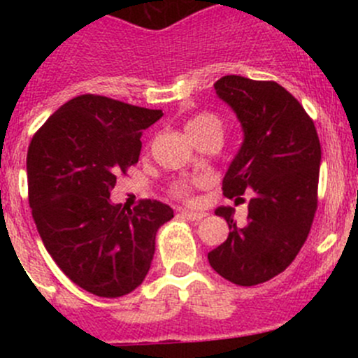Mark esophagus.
I'll return each mask as SVG.
<instances>
[{"label": "esophagus", "mask_w": 358, "mask_h": 358, "mask_svg": "<svg viewBox=\"0 0 358 358\" xmlns=\"http://www.w3.org/2000/svg\"><path fill=\"white\" fill-rule=\"evenodd\" d=\"M180 215H182L185 220H190V222H201V220L206 216V213H196V211H189V209H183Z\"/></svg>", "instance_id": "esophagus-1"}]
</instances>
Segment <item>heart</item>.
Here are the masks:
<instances>
[{"label":"heart","mask_w":358,"mask_h":358,"mask_svg":"<svg viewBox=\"0 0 358 358\" xmlns=\"http://www.w3.org/2000/svg\"><path fill=\"white\" fill-rule=\"evenodd\" d=\"M187 133L194 142L204 138L208 135H223V121L213 112H199V114L192 115L187 121ZM208 180L204 176H197V178H180L169 185V192L173 197L183 201L192 199L194 189L199 185H204Z\"/></svg>","instance_id":"obj_1"}]
</instances>
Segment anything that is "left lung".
Instances as JSON below:
<instances>
[{
  "label": "left lung",
  "mask_w": 358,
  "mask_h": 358,
  "mask_svg": "<svg viewBox=\"0 0 358 358\" xmlns=\"http://www.w3.org/2000/svg\"><path fill=\"white\" fill-rule=\"evenodd\" d=\"M215 90L244 129L243 147L223 178V196L244 202L248 190L251 199L244 227H237L230 208L216 209L230 234L208 259L223 279L256 286L284 272L308 237L319 202V135L313 119L279 83L232 74L220 78Z\"/></svg>",
  "instance_id": "obj_1"
}]
</instances>
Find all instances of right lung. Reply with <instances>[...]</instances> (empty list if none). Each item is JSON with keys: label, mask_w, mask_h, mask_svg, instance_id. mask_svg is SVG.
<instances>
[{"label": "right lung", "mask_w": 358, "mask_h": 358, "mask_svg": "<svg viewBox=\"0 0 358 358\" xmlns=\"http://www.w3.org/2000/svg\"><path fill=\"white\" fill-rule=\"evenodd\" d=\"M162 110L79 95L53 112L27 150L29 206L46 251L92 294L119 298L150 268L156 232L173 218L161 201H109L117 175L138 162L143 129Z\"/></svg>", "instance_id": "obj_1"}]
</instances>
